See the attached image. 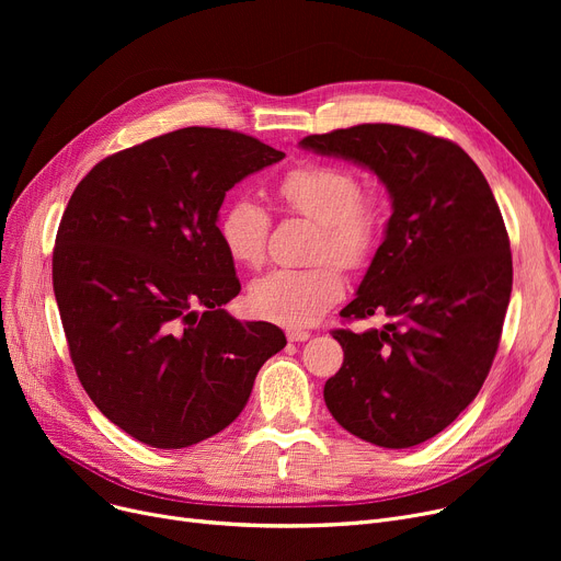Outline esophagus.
<instances>
[{
  "label": "esophagus",
  "mask_w": 561,
  "mask_h": 561,
  "mask_svg": "<svg viewBox=\"0 0 561 561\" xmlns=\"http://www.w3.org/2000/svg\"><path fill=\"white\" fill-rule=\"evenodd\" d=\"M311 334L307 332V330H286V339L288 341H296V343H300V341H307Z\"/></svg>",
  "instance_id": "obj_1"
}]
</instances>
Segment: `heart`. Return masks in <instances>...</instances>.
I'll return each instance as SVG.
<instances>
[{"label": "heart", "mask_w": 561, "mask_h": 561, "mask_svg": "<svg viewBox=\"0 0 561 561\" xmlns=\"http://www.w3.org/2000/svg\"><path fill=\"white\" fill-rule=\"evenodd\" d=\"M277 199L288 214L316 225L313 259L332 256L345 268H357L375 250L385 206L373 191H362L357 174L332 163H300L277 182ZM271 218L248 197L231 199L218 218V236L227 254L259 268L265 259ZM343 275L332 261L302 271H271L250 286L256 316L282 325H309L343 296Z\"/></svg>", "instance_id": "b5f03b06"}]
</instances>
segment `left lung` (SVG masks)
Returning <instances> with one entry per match:
<instances>
[{"instance_id": "obj_1", "label": "left lung", "mask_w": 561, "mask_h": 561, "mask_svg": "<svg viewBox=\"0 0 561 561\" xmlns=\"http://www.w3.org/2000/svg\"><path fill=\"white\" fill-rule=\"evenodd\" d=\"M373 170L391 197L387 236L345 320L387 313L381 330H334L343 366L325 385L341 427L379 448L446 430L480 393L512 296L503 214L453 140L400 125H357L300 140Z\"/></svg>"}]
</instances>
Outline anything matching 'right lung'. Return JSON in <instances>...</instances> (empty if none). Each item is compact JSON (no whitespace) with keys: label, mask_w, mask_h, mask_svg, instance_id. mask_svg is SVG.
Wrapping results in <instances>:
<instances>
[{"label":"right lung","mask_w":561,"mask_h":561,"mask_svg":"<svg viewBox=\"0 0 561 561\" xmlns=\"http://www.w3.org/2000/svg\"><path fill=\"white\" fill-rule=\"evenodd\" d=\"M286 154L186 127L100 161L58 225L51 279L81 387L140 444L188 448L236 421L286 345L222 305L241 282L218 236L225 193Z\"/></svg>","instance_id":"obj_1"}]
</instances>
